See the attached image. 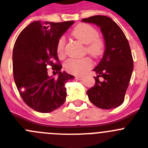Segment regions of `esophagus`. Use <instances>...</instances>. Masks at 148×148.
<instances>
[{"label": "esophagus", "mask_w": 148, "mask_h": 148, "mask_svg": "<svg viewBox=\"0 0 148 148\" xmlns=\"http://www.w3.org/2000/svg\"><path fill=\"white\" fill-rule=\"evenodd\" d=\"M76 78L79 79V80H82V79H84V77L83 76H76Z\"/></svg>", "instance_id": "obj_1"}]
</instances>
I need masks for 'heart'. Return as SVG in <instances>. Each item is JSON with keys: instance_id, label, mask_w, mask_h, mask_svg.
<instances>
[{"instance_id": "1", "label": "heart", "mask_w": 148, "mask_h": 148, "mask_svg": "<svg viewBox=\"0 0 148 148\" xmlns=\"http://www.w3.org/2000/svg\"><path fill=\"white\" fill-rule=\"evenodd\" d=\"M72 35L83 44H86V52L94 58H99L105 51V42L99 36L96 28L87 23H80L73 29ZM66 38L60 37L57 43V53L59 58L65 56ZM92 66V62L89 58L83 59H69L64 63L66 71L76 75H82L88 71Z\"/></svg>"}]
</instances>
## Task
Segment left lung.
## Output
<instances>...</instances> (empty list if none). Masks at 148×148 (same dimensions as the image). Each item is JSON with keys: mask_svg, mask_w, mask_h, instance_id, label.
<instances>
[{"mask_svg": "<svg viewBox=\"0 0 148 148\" xmlns=\"http://www.w3.org/2000/svg\"><path fill=\"white\" fill-rule=\"evenodd\" d=\"M82 21L99 26L106 42L103 57L94 69L98 74L94 77L95 85L87 90L88 99L99 108H115L123 103L134 69L129 42L121 28L107 16H92ZM99 77L104 80L100 82Z\"/></svg>", "mask_w": 148, "mask_h": 148, "instance_id": "8db88e82", "label": "left lung"}]
</instances>
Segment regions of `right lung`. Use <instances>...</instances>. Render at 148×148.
Returning a JSON list of instances; mask_svg holds the SVG:
<instances>
[{
	"mask_svg": "<svg viewBox=\"0 0 148 148\" xmlns=\"http://www.w3.org/2000/svg\"><path fill=\"white\" fill-rule=\"evenodd\" d=\"M74 23L34 21L16 40L12 54L14 82L23 100L38 112H51L66 101L65 85L74 76L60 71L57 43ZM48 65L58 73V78L47 75Z\"/></svg>",
	"mask_w": 148,
	"mask_h": 148,
	"instance_id": "1",
	"label": "right lung"
}]
</instances>
